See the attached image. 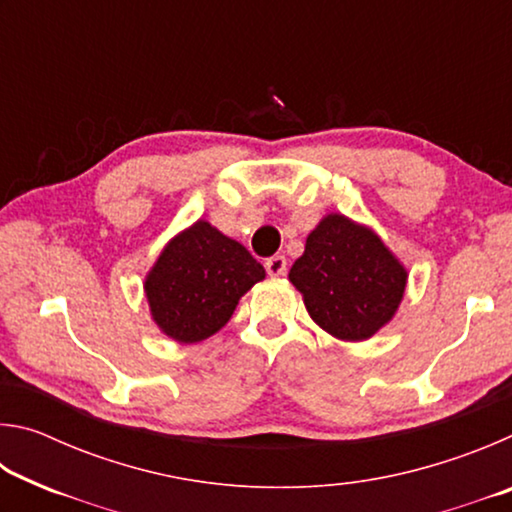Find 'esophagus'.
<instances>
[{
  "label": "esophagus",
  "instance_id": "esophagus-1",
  "mask_svg": "<svg viewBox=\"0 0 512 512\" xmlns=\"http://www.w3.org/2000/svg\"><path fill=\"white\" fill-rule=\"evenodd\" d=\"M264 266H266V273L268 275L280 277V275L287 273V257H284V255H273V257L266 259Z\"/></svg>",
  "mask_w": 512,
  "mask_h": 512
}]
</instances>
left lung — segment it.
I'll use <instances>...</instances> for the list:
<instances>
[{
	"label": "left lung",
	"mask_w": 512,
	"mask_h": 512,
	"mask_svg": "<svg viewBox=\"0 0 512 512\" xmlns=\"http://www.w3.org/2000/svg\"><path fill=\"white\" fill-rule=\"evenodd\" d=\"M289 280L325 332L363 341L395 316L406 271L375 232L343 214H329L307 237Z\"/></svg>",
	"instance_id": "obj_1"
}]
</instances>
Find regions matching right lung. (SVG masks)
<instances>
[{
	"instance_id": "1",
	"label": "right lung",
	"mask_w": 512,
	"mask_h": 512,
	"mask_svg": "<svg viewBox=\"0 0 512 512\" xmlns=\"http://www.w3.org/2000/svg\"><path fill=\"white\" fill-rule=\"evenodd\" d=\"M264 275L239 241L196 221L162 250L144 289L162 332L178 343H198L228 323L239 298Z\"/></svg>"
}]
</instances>
